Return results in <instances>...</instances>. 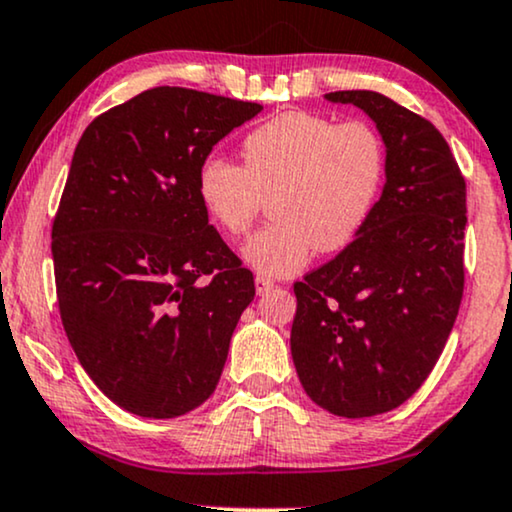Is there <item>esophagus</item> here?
<instances>
[{
  "label": "esophagus",
  "mask_w": 512,
  "mask_h": 512,
  "mask_svg": "<svg viewBox=\"0 0 512 512\" xmlns=\"http://www.w3.org/2000/svg\"><path fill=\"white\" fill-rule=\"evenodd\" d=\"M270 289H275V282L266 275H256V292L258 294H268Z\"/></svg>",
  "instance_id": "1"
}]
</instances>
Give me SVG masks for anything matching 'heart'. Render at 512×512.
<instances>
[{
  "instance_id": "obj_1",
  "label": "heart",
  "mask_w": 512,
  "mask_h": 512,
  "mask_svg": "<svg viewBox=\"0 0 512 512\" xmlns=\"http://www.w3.org/2000/svg\"><path fill=\"white\" fill-rule=\"evenodd\" d=\"M242 166L211 156L197 170L208 218L227 235L249 230L270 194L277 218L246 239L242 258L266 277L294 275L320 251L344 249L361 232L380 197L384 144L368 123H334L287 111L242 142Z\"/></svg>"
}]
</instances>
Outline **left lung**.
Masks as SVG:
<instances>
[{"label": "left lung", "instance_id": "left-lung-1", "mask_svg": "<svg viewBox=\"0 0 512 512\" xmlns=\"http://www.w3.org/2000/svg\"><path fill=\"white\" fill-rule=\"evenodd\" d=\"M375 123L384 187L356 239L296 282L301 387L339 418H372L427 380L463 296L465 180L430 121L370 90L325 94Z\"/></svg>", "mask_w": 512, "mask_h": 512}]
</instances>
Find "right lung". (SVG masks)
Here are the masks:
<instances>
[{"label": "right lung", "instance_id": "obj_1", "mask_svg": "<svg viewBox=\"0 0 512 512\" xmlns=\"http://www.w3.org/2000/svg\"><path fill=\"white\" fill-rule=\"evenodd\" d=\"M261 104L154 87L87 125L52 227L63 330L90 380L140 418L216 391L251 270L197 194V170Z\"/></svg>", "mask_w": 512, "mask_h": 512}]
</instances>
